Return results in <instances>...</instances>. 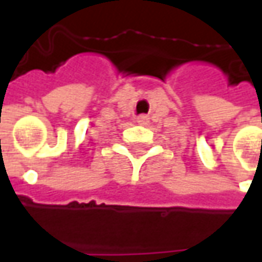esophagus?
I'll return each instance as SVG.
<instances>
[{"label":"esophagus","mask_w":262,"mask_h":262,"mask_svg":"<svg viewBox=\"0 0 262 262\" xmlns=\"http://www.w3.org/2000/svg\"><path fill=\"white\" fill-rule=\"evenodd\" d=\"M147 122H148L147 115H140V116H137V123H139V125H147Z\"/></svg>","instance_id":"34e87169"}]
</instances>
